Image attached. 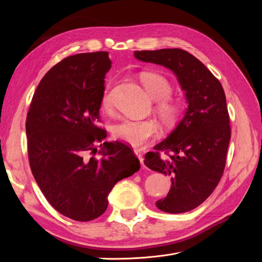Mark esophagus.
Returning a JSON list of instances; mask_svg holds the SVG:
<instances>
[{"instance_id": "obj_1", "label": "esophagus", "mask_w": 262, "mask_h": 262, "mask_svg": "<svg viewBox=\"0 0 262 262\" xmlns=\"http://www.w3.org/2000/svg\"><path fill=\"white\" fill-rule=\"evenodd\" d=\"M134 154H136V155L138 156V158H139V161H140L141 165H143V164H144V163H143L144 158H143V155H142V153L140 152V150H139V149H134Z\"/></svg>"}]
</instances>
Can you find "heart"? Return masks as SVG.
I'll use <instances>...</instances> for the list:
<instances>
[{"label": "heart", "instance_id": "obj_1", "mask_svg": "<svg viewBox=\"0 0 262 262\" xmlns=\"http://www.w3.org/2000/svg\"><path fill=\"white\" fill-rule=\"evenodd\" d=\"M146 92L156 100V110L166 122L176 121L180 114V107L168 97L172 92L170 82L165 76L147 72L141 76ZM112 105V97L107 90L102 97V106L108 108ZM114 136L120 141L132 146H144L160 134V126L153 120H138L124 118L118 121L113 128Z\"/></svg>", "mask_w": 262, "mask_h": 262}]
</instances>
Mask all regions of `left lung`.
I'll return each instance as SVG.
<instances>
[{"instance_id": "left-lung-1", "label": "left lung", "mask_w": 262, "mask_h": 262, "mask_svg": "<svg viewBox=\"0 0 262 262\" xmlns=\"http://www.w3.org/2000/svg\"><path fill=\"white\" fill-rule=\"evenodd\" d=\"M134 57L169 69L185 91L184 118L154 146L156 152L146 153L144 164L170 176L169 192L156 207L173 214L191 211L208 199L225 168L231 126L224 90L200 60L182 49L134 51Z\"/></svg>"}]
</instances>
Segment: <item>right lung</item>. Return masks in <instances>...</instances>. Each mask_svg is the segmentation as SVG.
Instances as JSON below:
<instances>
[{
	"label": "right lung",
	"instance_id": "obj_1",
	"mask_svg": "<svg viewBox=\"0 0 262 262\" xmlns=\"http://www.w3.org/2000/svg\"><path fill=\"white\" fill-rule=\"evenodd\" d=\"M110 68L105 51L63 59L39 83L26 118L35 180L52 207L74 221L100 216L114 186L140 169L132 149L118 141L102 142L107 134L97 126Z\"/></svg>",
	"mask_w": 262,
	"mask_h": 262
}]
</instances>
